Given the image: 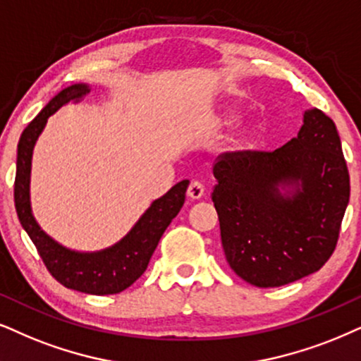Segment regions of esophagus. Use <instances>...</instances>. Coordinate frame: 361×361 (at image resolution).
Here are the masks:
<instances>
[{"label": "esophagus", "instance_id": "esophagus-1", "mask_svg": "<svg viewBox=\"0 0 361 361\" xmlns=\"http://www.w3.org/2000/svg\"><path fill=\"white\" fill-rule=\"evenodd\" d=\"M204 195V185L200 180H193L188 186V196L191 200H200Z\"/></svg>", "mask_w": 361, "mask_h": 361}]
</instances>
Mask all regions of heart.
<instances>
[{
    "label": "heart",
    "instance_id": "b5f03b06",
    "mask_svg": "<svg viewBox=\"0 0 361 361\" xmlns=\"http://www.w3.org/2000/svg\"><path fill=\"white\" fill-rule=\"evenodd\" d=\"M233 116H235L233 113H231V111H226V115H225L226 120H231V118H233Z\"/></svg>",
    "mask_w": 361,
    "mask_h": 361
}]
</instances>
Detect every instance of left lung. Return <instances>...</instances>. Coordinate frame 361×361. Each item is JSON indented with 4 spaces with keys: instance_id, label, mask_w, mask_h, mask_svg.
Returning a JSON list of instances; mask_svg holds the SVG:
<instances>
[{
    "instance_id": "8db88e82",
    "label": "left lung",
    "mask_w": 361,
    "mask_h": 361,
    "mask_svg": "<svg viewBox=\"0 0 361 361\" xmlns=\"http://www.w3.org/2000/svg\"><path fill=\"white\" fill-rule=\"evenodd\" d=\"M213 175L223 252L250 285H288L335 252L350 175L335 123L322 109H307L298 136L275 152L221 153Z\"/></svg>"
}]
</instances>
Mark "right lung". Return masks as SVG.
Wrapping results in <instances>:
<instances>
[{"label": "right lung", "mask_w": 361, "mask_h": 361, "mask_svg": "<svg viewBox=\"0 0 361 361\" xmlns=\"http://www.w3.org/2000/svg\"><path fill=\"white\" fill-rule=\"evenodd\" d=\"M90 93L88 85H71L54 97L39 115L25 128L18 143L15 207L21 226L38 250L44 267L54 280L70 290L90 295H115L131 286L147 270L158 241L180 213L190 181L183 180L154 200L138 223L121 241L97 253H78L56 243L36 223L30 204L31 157L36 140L56 109L70 102H80Z\"/></svg>", "instance_id": "obj_1"}]
</instances>
